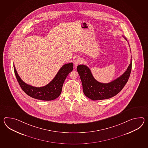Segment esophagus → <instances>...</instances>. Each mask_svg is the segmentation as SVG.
Masks as SVG:
<instances>
[{
  "mask_svg": "<svg viewBox=\"0 0 148 148\" xmlns=\"http://www.w3.org/2000/svg\"><path fill=\"white\" fill-rule=\"evenodd\" d=\"M82 63V60L80 58H77L73 61V64H74V66L75 67L78 66L79 64H80Z\"/></svg>",
  "mask_w": 148,
  "mask_h": 148,
  "instance_id": "obj_1",
  "label": "esophagus"
}]
</instances>
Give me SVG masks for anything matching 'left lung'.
I'll return each instance as SVG.
<instances>
[{
  "instance_id": "1",
  "label": "left lung",
  "mask_w": 148,
  "mask_h": 148,
  "mask_svg": "<svg viewBox=\"0 0 148 148\" xmlns=\"http://www.w3.org/2000/svg\"><path fill=\"white\" fill-rule=\"evenodd\" d=\"M126 41L127 39L123 35ZM132 69V59L127 70L119 78L109 83H101L94 78L88 66L82 64L77 67L82 80L83 91L86 97L93 101L108 99L122 90L129 80Z\"/></svg>"
}]
</instances>
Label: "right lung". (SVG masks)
<instances>
[{
    "instance_id": "right-lung-1",
    "label": "right lung",
    "mask_w": 148,
    "mask_h": 148,
    "mask_svg": "<svg viewBox=\"0 0 148 148\" xmlns=\"http://www.w3.org/2000/svg\"><path fill=\"white\" fill-rule=\"evenodd\" d=\"M73 63L65 64L62 66L55 77L47 85L36 87L23 82L17 73L14 64V70L17 82L23 90L29 96L42 101H52L60 96L63 83L67 75L73 70Z\"/></svg>"
}]
</instances>
